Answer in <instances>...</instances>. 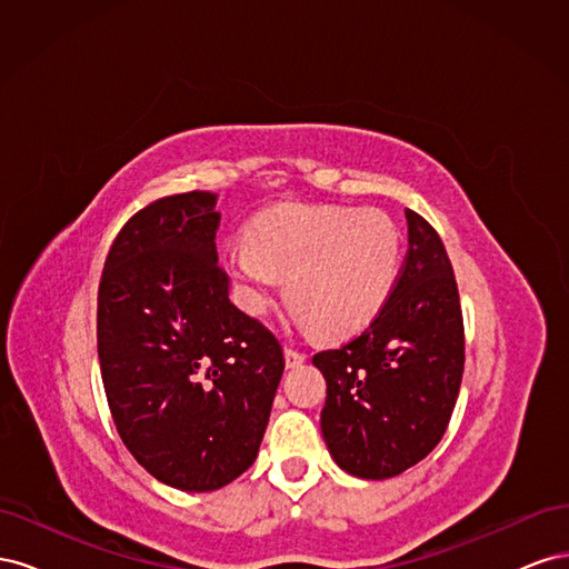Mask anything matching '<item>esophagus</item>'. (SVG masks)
Masks as SVG:
<instances>
[{
  "mask_svg": "<svg viewBox=\"0 0 569 569\" xmlns=\"http://www.w3.org/2000/svg\"><path fill=\"white\" fill-rule=\"evenodd\" d=\"M284 363H287V368H299L301 363H306V353H299L295 349H284Z\"/></svg>",
  "mask_w": 569,
  "mask_h": 569,
  "instance_id": "esophagus-1",
  "label": "esophagus"
}]
</instances>
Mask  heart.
Masks as SVG:
<instances>
[{"mask_svg":"<svg viewBox=\"0 0 569 569\" xmlns=\"http://www.w3.org/2000/svg\"><path fill=\"white\" fill-rule=\"evenodd\" d=\"M239 311L263 318L284 280L289 313L320 337L358 332L382 311L401 270V234L382 211L282 203L258 213L244 247L222 256Z\"/></svg>","mask_w":569,"mask_h":569,"instance_id":"obj_1","label":"heart"}]
</instances>
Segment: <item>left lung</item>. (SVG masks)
<instances>
[{"mask_svg": "<svg viewBox=\"0 0 569 569\" xmlns=\"http://www.w3.org/2000/svg\"><path fill=\"white\" fill-rule=\"evenodd\" d=\"M408 253L387 303L347 347L320 351V429L332 460L360 479H389L441 441L465 366L462 313L449 253L406 211Z\"/></svg>", "mask_w": 569, "mask_h": 569, "instance_id": "left-lung-1", "label": "left lung"}]
</instances>
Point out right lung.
I'll use <instances>...</instances> for the list:
<instances>
[{
  "label": "right lung",
  "instance_id": "obj_1",
  "mask_svg": "<svg viewBox=\"0 0 569 569\" xmlns=\"http://www.w3.org/2000/svg\"><path fill=\"white\" fill-rule=\"evenodd\" d=\"M218 194L149 203L118 232L97 306V351L118 435L180 491H216L258 456L282 380L280 341L230 301Z\"/></svg>",
  "mask_w": 569,
  "mask_h": 569
}]
</instances>
